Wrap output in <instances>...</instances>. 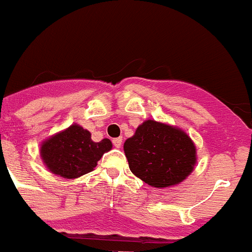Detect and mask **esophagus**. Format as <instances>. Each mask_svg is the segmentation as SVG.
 I'll return each instance as SVG.
<instances>
[{
  "instance_id": "obj_1",
  "label": "esophagus",
  "mask_w": 252,
  "mask_h": 252,
  "mask_svg": "<svg viewBox=\"0 0 252 252\" xmlns=\"http://www.w3.org/2000/svg\"><path fill=\"white\" fill-rule=\"evenodd\" d=\"M113 145L116 148H121L122 145V138H116L113 139Z\"/></svg>"
}]
</instances>
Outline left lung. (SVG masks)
Here are the masks:
<instances>
[{
    "label": "left lung",
    "instance_id": "obj_1",
    "mask_svg": "<svg viewBox=\"0 0 252 252\" xmlns=\"http://www.w3.org/2000/svg\"><path fill=\"white\" fill-rule=\"evenodd\" d=\"M128 167L148 186L168 188L184 182L197 163V149L178 126L147 120L125 141Z\"/></svg>",
    "mask_w": 252,
    "mask_h": 252
}]
</instances>
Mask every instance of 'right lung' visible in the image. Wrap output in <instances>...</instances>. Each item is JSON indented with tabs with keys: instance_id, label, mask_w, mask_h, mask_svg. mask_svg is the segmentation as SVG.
I'll return each instance as SVG.
<instances>
[{
	"instance_id": "1",
	"label": "right lung",
	"mask_w": 252,
	"mask_h": 252,
	"mask_svg": "<svg viewBox=\"0 0 252 252\" xmlns=\"http://www.w3.org/2000/svg\"><path fill=\"white\" fill-rule=\"evenodd\" d=\"M112 149V141H95L90 131L78 124L51 135L39 147V156L50 172L64 179H77L96 167L97 161Z\"/></svg>"
}]
</instances>
